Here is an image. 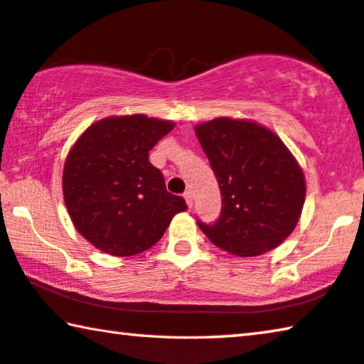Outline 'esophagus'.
<instances>
[{"label": "esophagus", "mask_w": 364, "mask_h": 364, "mask_svg": "<svg viewBox=\"0 0 364 364\" xmlns=\"http://www.w3.org/2000/svg\"><path fill=\"white\" fill-rule=\"evenodd\" d=\"M184 199H186V204H188L189 209H191V207H193V194H191V191L184 193Z\"/></svg>", "instance_id": "34e87169"}]
</instances>
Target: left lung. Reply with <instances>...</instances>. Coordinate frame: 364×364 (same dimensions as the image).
I'll return each mask as SVG.
<instances>
[{"label":"left lung","mask_w":364,"mask_h":364,"mask_svg":"<svg viewBox=\"0 0 364 364\" xmlns=\"http://www.w3.org/2000/svg\"><path fill=\"white\" fill-rule=\"evenodd\" d=\"M215 173L222 213L198 222L213 245L238 257L261 256L284 243L301 217V166L272 129L251 119L213 118L194 126Z\"/></svg>","instance_id":"1"}]
</instances>
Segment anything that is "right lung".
Here are the masks:
<instances>
[{"mask_svg":"<svg viewBox=\"0 0 364 364\" xmlns=\"http://www.w3.org/2000/svg\"><path fill=\"white\" fill-rule=\"evenodd\" d=\"M175 128L146 114L107 117L92 123L68 152L63 196L77 232L109 256H134L164 236L171 218L188 209L166 191L149 152Z\"/></svg>","mask_w":364,"mask_h":364,"instance_id":"1","label":"right lung"}]
</instances>
